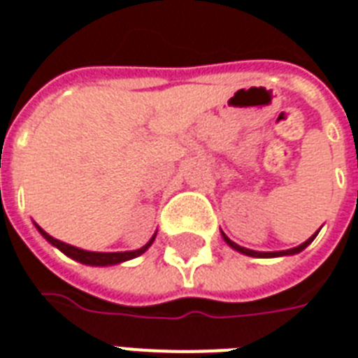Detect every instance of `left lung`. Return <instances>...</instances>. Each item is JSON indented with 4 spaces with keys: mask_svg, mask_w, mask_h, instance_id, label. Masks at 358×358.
<instances>
[{
    "mask_svg": "<svg viewBox=\"0 0 358 358\" xmlns=\"http://www.w3.org/2000/svg\"><path fill=\"white\" fill-rule=\"evenodd\" d=\"M313 238V236H312ZM312 238H308L304 244L296 245V248H291V250H287V252H272V253H259V252H252V250H245V248H240L238 244H234L233 240H229L227 236H223V240L227 242L233 250H236V252L244 253V255H250V257H276V255H294V253H299L300 250H304L310 242H312Z\"/></svg>",
    "mask_w": 358,
    "mask_h": 358,
    "instance_id": "obj_1",
    "label": "left lung"
}]
</instances>
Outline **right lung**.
<instances>
[{"label": "right lung", "instance_id": "obj_1", "mask_svg": "<svg viewBox=\"0 0 358 358\" xmlns=\"http://www.w3.org/2000/svg\"><path fill=\"white\" fill-rule=\"evenodd\" d=\"M39 233L43 234V236H45L52 245H54V248H58L59 252L65 253L67 257L75 259V261H78V263L82 264H88V266H113V264L125 263V261H129V259H135L138 257V255H143L150 245H152V242H154L155 238V236H152L148 244H144L143 248H138V250H135V252L101 253V252H86V250H80V248H75V245L65 244V242H62V240H56L54 236L45 233L41 227H39Z\"/></svg>", "mask_w": 358, "mask_h": 358}]
</instances>
